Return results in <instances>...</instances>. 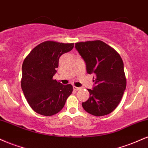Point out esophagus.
Segmentation results:
<instances>
[{
  "instance_id": "1",
  "label": "esophagus",
  "mask_w": 148,
  "mask_h": 148,
  "mask_svg": "<svg viewBox=\"0 0 148 148\" xmlns=\"http://www.w3.org/2000/svg\"><path fill=\"white\" fill-rule=\"evenodd\" d=\"M73 88H74L75 90H80L81 89V88H79V87H76V86H73Z\"/></svg>"
}]
</instances>
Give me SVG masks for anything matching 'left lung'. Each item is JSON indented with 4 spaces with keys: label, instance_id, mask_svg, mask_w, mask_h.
<instances>
[{
    "label": "left lung",
    "instance_id": "left-lung-1",
    "mask_svg": "<svg viewBox=\"0 0 148 148\" xmlns=\"http://www.w3.org/2000/svg\"><path fill=\"white\" fill-rule=\"evenodd\" d=\"M75 47L86 62L87 72L95 74V86L88 89L90 97L82 103L83 108L95 116L109 114L118 106L127 86L120 54L101 40L76 42Z\"/></svg>",
    "mask_w": 148,
    "mask_h": 148
}]
</instances>
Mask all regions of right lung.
Returning <instances> with one entry per match:
<instances>
[{
  "instance_id": "obj_1",
  "label": "right lung",
  "mask_w": 148,
  "mask_h": 148,
  "mask_svg": "<svg viewBox=\"0 0 148 148\" xmlns=\"http://www.w3.org/2000/svg\"><path fill=\"white\" fill-rule=\"evenodd\" d=\"M74 43L46 41L34 48L22 64L21 88L34 111L51 116L62 109L72 94L71 84L62 85L53 76L56 73L61 55L70 51Z\"/></svg>"
}]
</instances>
